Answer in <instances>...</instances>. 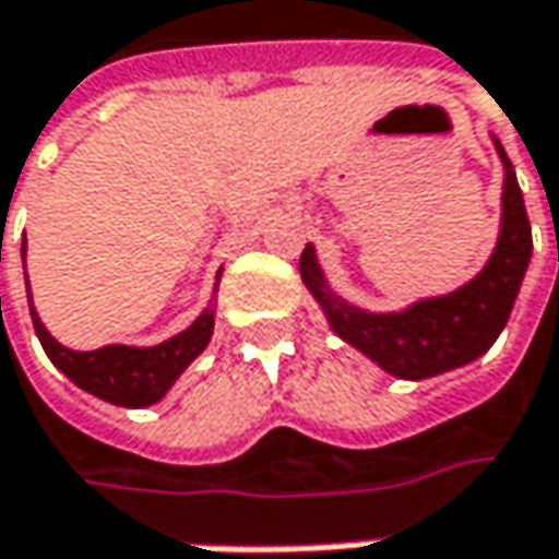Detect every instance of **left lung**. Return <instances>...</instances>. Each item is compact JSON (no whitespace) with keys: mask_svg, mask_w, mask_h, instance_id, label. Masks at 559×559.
I'll return each mask as SVG.
<instances>
[{"mask_svg":"<svg viewBox=\"0 0 559 559\" xmlns=\"http://www.w3.org/2000/svg\"><path fill=\"white\" fill-rule=\"evenodd\" d=\"M493 147L503 163L500 236L488 264L460 289L418 298L403 311H368L330 289L314 245L301 251V283L321 305L330 330L352 349L368 355L386 374L400 380H425L462 368L481 358L510 321L519 286L532 261V226L513 163L497 138Z\"/></svg>","mask_w":559,"mask_h":559,"instance_id":"1","label":"left lung"}]
</instances>
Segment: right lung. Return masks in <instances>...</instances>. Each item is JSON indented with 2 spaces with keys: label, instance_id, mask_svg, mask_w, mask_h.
Returning a JSON list of instances; mask_svg holds the SVG:
<instances>
[{
  "label": "right lung",
  "instance_id": "1",
  "mask_svg": "<svg viewBox=\"0 0 559 559\" xmlns=\"http://www.w3.org/2000/svg\"><path fill=\"white\" fill-rule=\"evenodd\" d=\"M24 283H27V273H24ZM216 283H219V276H216ZM27 301H31L34 330L40 336L43 352L49 355V361L81 390L94 393L103 403L126 405V408H147V405L159 403L169 393V386L185 374V368L207 349L210 336H213V318H216L213 298H210V305L194 318L191 326H185L182 333H176L156 346H119L116 343V346H103L94 352H74L62 346L43 326L31 295H27Z\"/></svg>",
  "mask_w": 559,
  "mask_h": 559
}]
</instances>
